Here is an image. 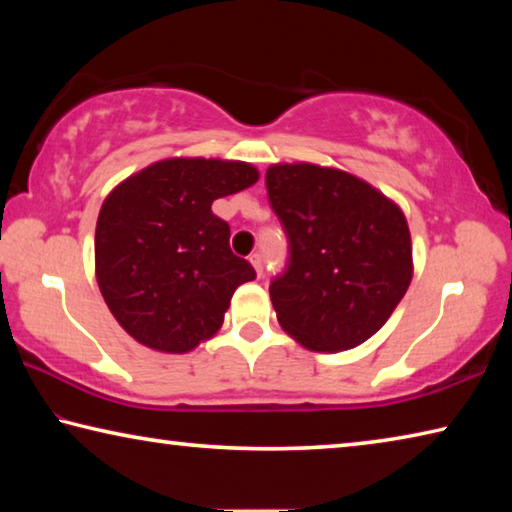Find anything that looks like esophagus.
I'll use <instances>...</instances> for the list:
<instances>
[{"mask_svg": "<svg viewBox=\"0 0 512 512\" xmlns=\"http://www.w3.org/2000/svg\"><path fill=\"white\" fill-rule=\"evenodd\" d=\"M250 264H253V268H255V273L257 275H262V271H264V262H262V255H250Z\"/></svg>", "mask_w": 512, "mask_h": 512, "instance_id": "34e87169", "label": "esophagus"}]
</instances>
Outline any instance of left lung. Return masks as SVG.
Segmentation results:
<instances>
[{"mask_svg":"<svg viewBox=\"0 0 512 512\" xmlns=\"http://www.w3.org/2000/svg\"><path fill=\"white\" fill-rule=\"evenodd\" d=\"M266 189L291 250L289 268L268 289L277 323L307 350L357 348L411 284L402 207L359 176L311 162L271 164Z\"/></svg>","mask_w":512,"mask_h":512,"instance_id":"1","label":"left lung"}]
</instances>
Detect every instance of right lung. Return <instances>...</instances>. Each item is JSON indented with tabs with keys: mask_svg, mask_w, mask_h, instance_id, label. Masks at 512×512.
Segmentation results:
<instances>
[{
	"mask_svg": "<svg viewBox=\"0 0 512 512\" xmlns=\"http://www.w3.org/2000/svg\"><path fill=\"white\" fill-rule=\"evenodd\" d=\"M257 180L248 162L167 158L106 196L94 275L110 314L137 343L185 354L219 332L232 293L255 271L232 255L230 225L212 203Z\"/></svg>",
	"mask_w": 512,
	"mask_h": 512,
	"instance_id": "add662e5",
	"label": "right lung"
}]
</instances>
